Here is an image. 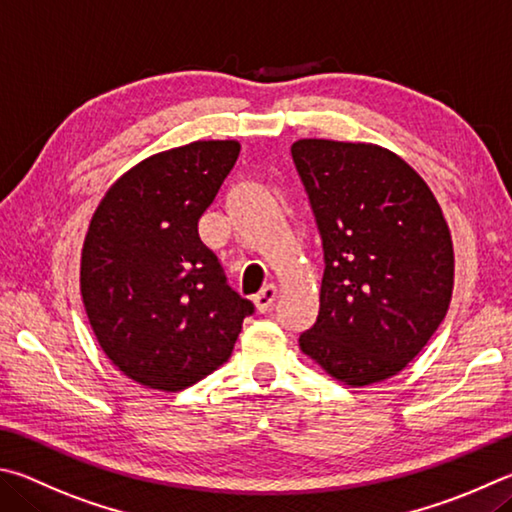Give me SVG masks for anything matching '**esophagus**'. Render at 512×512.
<instances>
[{
  "instance_id": "34e87169",
  "label": "esophagus",
  "mask_w": 512,
  "mask_h": 512,
  "mask_svg": "<svg viewBox=\"0 0 512 512\" xmlns=\"http://www.w3.org/2000/svg\"><path fill=\"white\" fill-rule=\"evenodd\" d=\"M274 301H276V285H265V288L256 294L254 297V306H256V310L261 312H270L272 310V306H274Z\"/></svg>"
}]
</instances>
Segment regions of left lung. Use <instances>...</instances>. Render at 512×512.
Listing matches in <instances>:
<instances>
[{
	"mask_svg": "<svg viewBox=\"0 0 512 512\" xmlns=\"http://www.w3.org/2000/svg\"><path fill=\"white\" fill-rule=\"evenodd\" d=\"M292 161L324 249L319 315L301 351L351 387L400 373L445 319L454 249L407 161L373 143L301 139Z\"/></svg>",
	"mask_w": 512,
	"mask_h": 512,
	"instance_id": "left-lung-1",
	"label": "left lung"
}]
</instances>
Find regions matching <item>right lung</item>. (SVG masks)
<instances>
[{
    "label": "right lung",
    "instance_id": "right-lung-1",
    "mask_svg": "<svg viewBox=\"0 0 512 512\" xmlns=\"http://www.w3.org/2000/svg\"><path fill=\"white\" fill-rule=\"evenodd\" d=\"M240 155L195 141L141 161L98 204L83 245L80 294L98 344L128 378L179 391L229 360L254 312L227 285L197 222Z\"/></svg>",
    "mask_w": 512,
    "mask_h": 512
}]
</instances>
